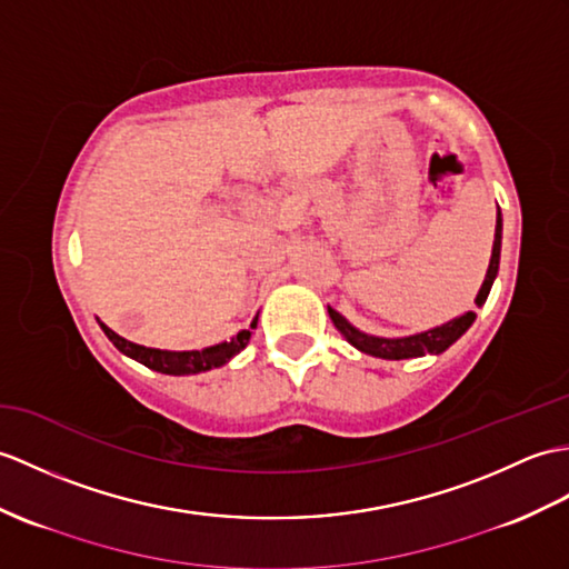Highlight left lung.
<instances>
[{"mask_svg":"<svg viewBox=\"0 0 569 569\" xmlns=\"http://www.w3.org/2000/svg\"><path fill=\"white\" fill-rule=\"evenodd\" d=\"M499 252H501V213H497V230H495L490 269H487L485 283L480 288L478 300H475L478 302V308H482L487 296H490V288L495 283L497 271H499ZM329 317H332L335 327L351 341L356 349H361L363 353L378 356V359H390V361L415 359V356H425V353H441L451 347L458 337H463L466 329L475 322V312H466V315L456 317V320H451V322L429 329V332H421L415 337H402V339H380V337H368V335L359 332V329L351 327L345 317H341L332 308H329Z\"/></svg>","mask_w":569,"mask_h":569,"instance_id":"obj_1","label":"left lung"}]
</instances>
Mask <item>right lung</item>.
<instances>
[{"mask_svg":"<svg viewBox=\"0 0 569 569\" xmlns=\"http://www.w3.org/2000/svg\"><path fill=\"white\" fill-rule=\"evenodd\" d=\"M252 327H257V320L252 322ZM103 335L113 341V347L130 356V359L140 361L142 366L152 368V371L160 373H169V376H187V373H198V371H208V368H218L222 363H228L234 353H240L252 332L249 329H242L232 341H224V345L210 347L203 351H160V349H144L140 345H133L123 337H118L116 332H111L109 327L101 325Z\"/></svg>","mask_w":569,"mask_h":569,"instance_id":"obj_1","label":"right lung"}]
</instances>
